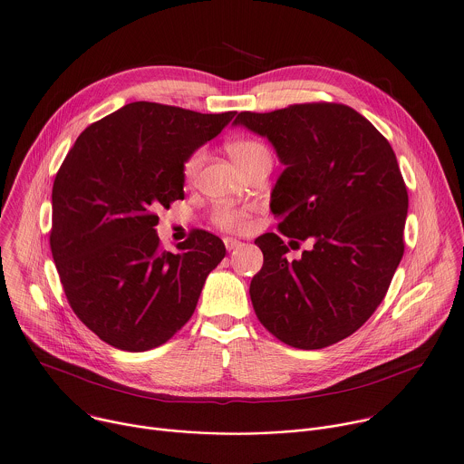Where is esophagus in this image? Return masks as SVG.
Listing matches in <instances>:
<instances>
[{
	"mask_svg": "<svg viewBox=\"0 0 464 464\" xmlns=\"http://www.w3.org/2000/svg\"><path fill=\"white\" fill-rule=\"evenodd\" d=\"M224 244H226V249H227V251H235V249L242 247V242L237 240V238H231V237H226V238H224Z\"/></svg>",
	"mask_w": 464,
	"mask_h": 464,
	"instance_id": "esophagus-1",
	"label": "esophagus"
}]
</instances>
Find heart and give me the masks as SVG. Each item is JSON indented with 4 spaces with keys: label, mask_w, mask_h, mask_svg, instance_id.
<instances>
[{
    "label": "heart",
    "mask_w": 464,
    "mask_h": 464,
    "mask_svg": "<svg viewBox=\"0 0 464 464\" xmlns=\"http://www.w3.org/2000/svg\"><path fill=\"white\" fill-rule=\"evenodd\" d=\"M227 152L231 160L242 169L249 162H253L256 157L262 154H269L266 145H262L256 140H237L227 145ZM204 162V149L193 150L188 160L184 162V177L186 180H193L198 175V169ZM249 209L246 208H235V206H218L213 213V222L220 226L226 231H246L249 227Z\"/></svg>",
    "instance_id": "heart-1"
}]
</instances>
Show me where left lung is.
<instances>
[{"label": "left lung", "instance_id": "8db88e82", "mask_svg": "<svg viewBox=\"0 0 464 464\" xmlns=\"http://www.w3.org/2000/svg\"><path fill=\"white\" fill-rule=\"evenodd\" d=\"M235 125L271 141L284 166L271 211L284 237L314 240L298 260L280 235L255 240L264 266L249 295L262 326L298 350L357 332L382 302L404 253L408 191L388 140L343 103L240 112Z\"/></svg>", "mask_w": 464, "mask_h": 464}]
</instances>
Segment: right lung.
I'll return each mask as SVG.
<instances>
[{
  "mask_svg": "<svg viewBox=\"0 0 464 464\" xmlns=\"http://www.w3.org/2000/svg\"><path fill=\"white\" fill-rule=\"evenodd\" d=\"M235 114L132 102L69 150L53 186L51 251L72 312L103 343L159 348L195 314L226 246L197 229L164 251L154 211L184 200V162Z\"/></svg>",
  "mask_w": 464,
  "mask_h": 464,
  "instance_id": "add662e5",
  "label": "right lung"
}]
</instances>
